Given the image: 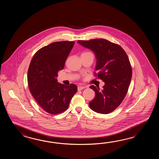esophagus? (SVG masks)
<instances>
[{
  "mask_svg": "<svg viewBox=\"0 0 159 159\" xmlns=\"http://www.w3.org/2000/svg\"><path fill=\"white\" fill-rule=\"evenodd\" d=\"M84 88H85L84 86H78V91H80V90H82L84 89Z\"/></svg>",
  "mask_w": 159,
  "mask_h": 159,
  "instance_id": "34e87169",
  "label": "esophagus"
}]
</instances>
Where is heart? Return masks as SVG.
Listing matches in <instances>:
<instances>
[{"instance_id":"1","label":"heart","mask_w":159,"mask_h":159,"mask_svg":"<svg viewBox=\"0 0 159 159\" xmlns=\"http://www.w3.org/2000/svg\"><path fill=\"white\" fill-rule=\"evenodd\" d=\"M84 53H89V52H84Z\"/></svg>"}]
</instances>
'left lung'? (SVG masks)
<instances>
[{
	"label": "left lung",
	"mask_w": 159,
	"mask_h": 159,
	"mask_svg": "<svg viewBox=\"0 0 159 159\" xmlns=\"http://www.w3.org/2000/svg\"><path fill=\"white\" fill-rule=\"evenodd\" d=\"M95 53L98 78L105 82L103 90L91 85L95 97L89 107L94 111L107 114L117 108L125 97L132 78V68L125 51L120 45L103 39L78 40Z\"/></svg>",
	"instance_id": "obj_1"
}]
</instances>
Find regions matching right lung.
I'll list each match as a JSON object with an SVG mask.
<instances>
[{"mask_svg": "<svg viewBox=\"0 0 159 159\" xmlns=\"http://www.w3.org/2000/svg\"><path fill=\"white\" fill-rule=\"evenodd\" d=\"M75 41H58L41 48L30 61L27 80L30 93L45 111L56 115L65 111L77 87L58 83V72L64 68Z\"/></svg>", "mask_w": 159, "mask_h": 159, "instance_id": "obj_1", "label": "right lung"}]
</instances>
